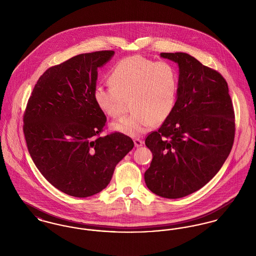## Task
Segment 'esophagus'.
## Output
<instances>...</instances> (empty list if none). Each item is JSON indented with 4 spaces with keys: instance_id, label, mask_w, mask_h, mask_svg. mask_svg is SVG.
<instances>
[{
    "instance_id": "obj_1",
    "label": "esophagus",
    "mask_w": 256,
    "mask_h": 256,
    "mask_svg": "<svg viewBox=\"0 0 256 256\" xmlns=\"http://www.w3.org/2000/svg\"><path fill=\"white\" fill-rule=\"evenodd\" d=\"M134 146H136V148L142 146V145H143V143H144L141 139H138V138H135L134 140Z\"/></svg>"
}]
</instances>
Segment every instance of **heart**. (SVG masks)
<instances>
[{
	"mask_svg": "<svg viewBox=\"0 0 256 256\" xmlns=\"http://www.w3.org/2000/svg\"><path fill=\"white\" fill-rule=\"evenodd\" d=\"M108 87L98 86L94 100L111 118L121 116L126 100H132L134 113L113 122L112 128L136 137L170 117L174 108L178 78L176 68L165 60L154 62L134 54L118 61L110 70Z\"/></svg>",
	"mask_w": 256,
	"mask_h": 256,
	"instance_id": "1",
	"label": "heart"
}]
</instances>
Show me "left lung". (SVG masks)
Instances as JSON below:
<instances>
[{"label": "left lung", "instance_id": "8db88e82", "mask_svg": "<svg viewBox=\"0 0 256 256\" xmlns=\"http://www.w3.org/2000/svg\"><path fill=\"white\" fill-rule=\"evenodd\" d=\"M180 67L178 98L170 117L148 134L152 152L145 172L154 194L178 198L204 186L232 150L235 115L228 86L220 74L185 52H161Z\"/></svg>", "mask_w": 256, "mask_h": 256}]
</instances>
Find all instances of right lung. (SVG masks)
<instances>
[{"label":"right lung","mask_w":256,"mask_h":256,"mask_svg":"<svg viewBox=\"0 0 256 256\" xmlns=\"http://www.w3.org/2000/svg\"><path fill=\"white\" fill-rule=\"evenodd\" d=\"M113 54H82L50 67L24 110L28 152L43 176L67 195L86 198L100 192L134 146L130 137L118 132L100 136L106 117L98 108L94 90L98 68Z\"/></svg>","instance_id":"obj_1"}]
</instances>
